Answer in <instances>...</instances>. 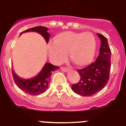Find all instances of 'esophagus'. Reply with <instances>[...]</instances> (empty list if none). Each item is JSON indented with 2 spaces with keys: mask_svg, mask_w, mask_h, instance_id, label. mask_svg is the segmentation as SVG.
<instances>
[{
  "mask_svg": "<svg viewBox=\"0 0 126 126\" xmlns=\"http://www.w3.org/2000/svg\"><path fill=\"white\" fill-rule=\"evenodd\" d=\"M61 71H63V72H67V71H68V69H67V67H61Z\"/></svg>",
  "mask_w": 126,
  "mask_h": 126,
  "instance_id": "1",
  "label": "esophagus"
}]
</instances>
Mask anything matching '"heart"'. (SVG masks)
<instances>
[{
    "label": "heart",
    "instance_id": "obj_1",
    "mask_svg": "<svg viewBox=\"0 0 126 126\" xmlns=\"http://www.w3.org/2000/svg\"><path fill=\"white\" fill-rule=\"evenodd\" d=\"M96 49L95 36L90 32L65 31L57 34L54 42L48 44L49 58L55 63H61L69 58L75 65L83 67L93 60Z\"/></svg>",
    "mask_w": 126,
    "mask_h": 126
}]
</instances>
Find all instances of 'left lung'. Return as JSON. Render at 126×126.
Wrapping results in <instances>:
<instances>
[{"label": "left lung", "instance_id": "8db88e82", "mask_svg": "<svg viewBox=\"0 0 126 126\" xmlns=\"http://www.w3.org/2000/svg\"><path fill=\"white\" fill-rule=\"evenodd\" d=\"M101 41L99 55L96 61L84 69H78L80 76L78 83L73 84L72 90L81 96H92L100 92L107 84L110 71L111 51L107 38L97 33Z\"/></svg>", "mask_w": 126, "mask_h": 126}]
</instances>
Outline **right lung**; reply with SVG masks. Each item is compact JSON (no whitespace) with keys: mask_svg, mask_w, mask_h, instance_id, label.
<instances>
[{"mask_svg":"<svg viewBox=\"0 0 126 126\" xmlns=\"http://www.w3.org/2000/svg\"><path fill=\"white\" fill-rule=\"evenodd\" d=\"M27 32H36L40 33L46 42H48L50 34L47 32V28L45 27L37 26L21 32L20 35ZM59 69L57 66L53 65L51 63H46L42 68V71L37 76L29 79H22L15 73L12 69V75L14 80L19 89L31 95H38L43 94L48 88V85L51 80V75L53 71Z\"/></svg>","mask_w":126,"mask_h":126,"instance_id":"add662e5","label":"right lung"}]
</instances>
